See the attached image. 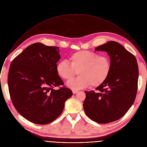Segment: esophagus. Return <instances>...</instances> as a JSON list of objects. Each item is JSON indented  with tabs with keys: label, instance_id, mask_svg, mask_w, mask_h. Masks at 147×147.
Returning a JSON list of instances; mask_svg holds the SVG:
<instances>
[{
	"label": "esophagus",
	"instance_id": "1",
	"mask_svg": "<svg viewBox=\"0 0 147 147\" xmlns=\"http://www.w3.org/2000/svg\"><path fill=\"white\" fill-rule=\"evenodd\" d=\"M72 92H73V94H77V93L78 92V91H77V90H72Z\"/></svg>",
	"mask_w": 147,
	"mask_h": 147
}]
</instances>
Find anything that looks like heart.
<instances>
[{
  "mask_svg": "<svg viewBox=\"0 0 147 147\" xmlns=\"http://www.w3.org/2000/svg\"><path fill=\"white\" fill-rule=\"evenodd\" d=\"M70 63L65 60L56 66L57 74L63 80H70L77 71L78 77L69 81L67 85L72 90H81L91 86L98 87L105 81L111 71V61L107 55H98L88 51H81L71 54Z\"/></svg>",
  "mask_w": 147,
  "mask_h": 147,
  "instance_id": "1",
  "label": "heart"
}]
</instances>
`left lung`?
Returning a JSON list of instances; mask_svg holds the SVG:
<instances>
[{
  "mask_svg": "<svg viewBox=\"0 0 147 147\" xmlns=\"http://www.w3.org/2000/svg\"><path fill=\"white\" fill-rule=\"evenodd\" d=\"M95 50L108 53L111 71L96 92L85 91L83 108L92 120L106 124L120 119L133 104L138 88V67L134 55L117 42L109 41Z\"/></svg>",
  "mask_w": 147,
  "mask_h": 147,
  "instance_id": "1",
  "label": "left lung"
}]
</instances>
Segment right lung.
Masks as SVG:
<instances>
[{
    "mask_svg": "<svg viewBox=\"0 0 147 147\" xmlns=\"http://www.w3.org/2000/svg\"><path fill=\"white\" fill-rule=\"evenodd\" d=\"M59 48L36 42L16 56L8 74L10 96L17 111L28 121L47 124L62 113L73 95L57 74ZM59 86L58 90L54 89Z\"/></svg>",
    "mask_w": 147,
    "mask_h": 147,
    "instance_id": "1",
    "label": "right lung"
}]
</instances>
